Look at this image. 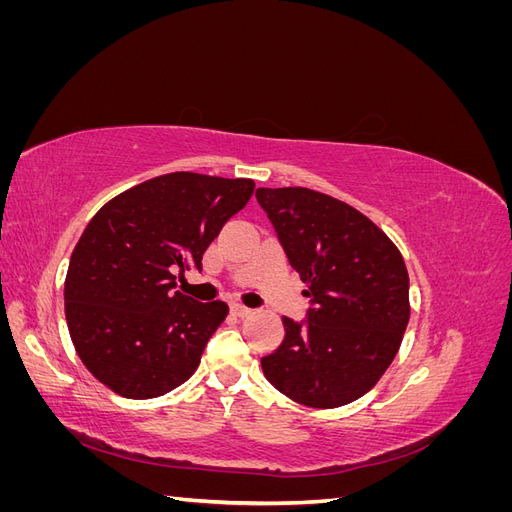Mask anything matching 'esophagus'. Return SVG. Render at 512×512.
Masks as SVG:
<instances>
[{
    "mask_svg": "<svg viewBox=\"0 0 512 512\" xmlns=\"http://www.w3.org/2000/svg\"><path fill=\"white\" fill-rule=\"evenodd\" d=\"M230 312L235 314V316H239V318H245V316L252 314V309L245 307V305H239V303H232V305H230Z\"/></svg>",
    "mask_w": 512,
    "mask_h": 512,
    "instance_id": "esophagus-1",
    "label": "esophagus"
}]
</instances>
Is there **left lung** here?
<instances>
[{
    "label": "left lung",
    "instance_id": "1",
    "mask_svg": "<svg viewBox=\"0 0 512 512\" xmlns=\"http://www.w3.org/2000/svg\"><path fill=\"white\" fill-rule=\"evenodd\" d=\"M256 200L309 297L303 320L282 318L284 342L262 356V371L297 404L346 406L380 380L404 339L406 262L342 200L307 188H258Z\"/></svg>",
    "mask_w": 512,
    "mask_h": 512
}]
</instances>
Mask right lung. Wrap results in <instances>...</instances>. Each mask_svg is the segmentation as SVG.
<instances>
[{
  "label": "right lung",
  "mask_w": 512,
  "mask_h": 512,
  "mask_svg": "<svg viewBox=\"0 0 512 512\" xmlns=\"http://www.w3.org/2000/svg\"><path fill=\"white\" fill-rule=\"evenodd\" d=\"M252 192V179L168 173L91 218L70 258L64 301L72 344L108 389L151 399L194 374L228 305L175 290V271H200L209 243Z\"/></svg>",
  "instance_id": "add662e5"
}]
</instances>
